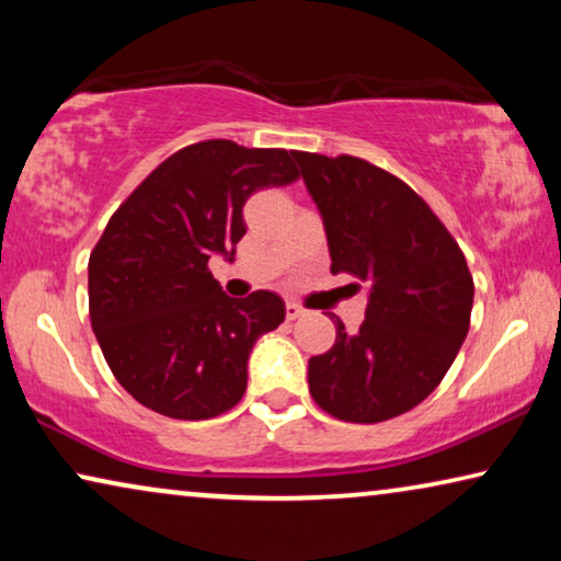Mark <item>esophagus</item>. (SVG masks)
<instances>
[{"label": "esophagus", "mask_w": 561, "mask_h": 561, "mask_svg": "<svg viewBox=\"0 0 561 561\" xmlns=\"http://www.w3.org/2000/svg\"><path fill=\"white\" fill-rule=\"evenodd\" d=\"M298 317H304V309H301V306H298V304L288 301V304H286V319L294 321V319H298Z\"/></svg>", "instance_id": "esophagus-1"}]
</instances>
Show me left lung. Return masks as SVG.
Segmentation results:
<instances>
[{
	"instance_id": "8db88e82",
	"label": "left lung",
	"mask_w": 561,
	"mask_h": 561,
	"mask_svg": "<svg viewBox=\"0 0 561 561\" xmlns=\"http://www.w3.org/2000/svg\"><path fill=\"white\" fill-rule=\"evenodd\" d=\"M294 158L324 217L332 273L370 286L357 332L336 319L332 350L309 359L311 398L350 424L401 416L434 393L470 332V267L432 206L398 175L355 156Z\"/></svg>"
}]
</instances>
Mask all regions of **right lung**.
<instances>
[{
    "label": "right lung",
    "instance_id": "obj_1",
    "mask_svg": "<svg viewBox=\"0 0 561 561\" xmlns=\"http://www.w3.org/2000/svg\"><path fill=\"white\" fill-rule=\"evenodd\" d=\"M290 156L194 142L112 214L89 257V317L112 375L145 409L204 421L242 401L252 344L286 319V306L271 290L221 294L209 257L234 255L252 194L298 181Z\"/></svg>",
    "mask_w": 561,
    "mask_h": 561
}]
</instances>
